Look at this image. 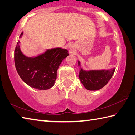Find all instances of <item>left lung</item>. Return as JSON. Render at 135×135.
I'll list each match as a JSON object with an SVG mask.
<instances>
[{"instance_id": "8db88e82", "label": "left lung", "mask_w": 135, "mask_h": 135, "mask_svg": "<svg viewBox=\"0 0 135 135\" xmlns=\"http://www.w3.org/2000/svg\"><path fill=\"white\" fill-rule=\"evenodd\" d=\"M78 66L80 62L78 61ZM115 72V68L110 70H84L81 67L79 78L84 87L89 91H97L106 85Z\"/></svg>"}]
</instances>
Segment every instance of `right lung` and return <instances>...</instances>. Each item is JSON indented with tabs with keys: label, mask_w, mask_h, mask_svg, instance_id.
Segmentation results:
<instances>
[{
	"label": "right lung",
	"mask_w": 135,
	"mask_h": 135,
	"mask_svg": "<svg viewBox=\"0 0 135 135\" xmlns=\"http://www.w3.org/2000/svg\"><path fill=\"white\" fill-rule=\"evenodd\" d=\"M21 33L20 38L23 36ZM20 41L15 50V64L22 80L32 88L46 90L53 86L57 73L62 61L69 54L66 49H49L36 57L24 55L20 48Z\"/></svg>",
	"instance_id": "obj_1"
}]
</instances>
